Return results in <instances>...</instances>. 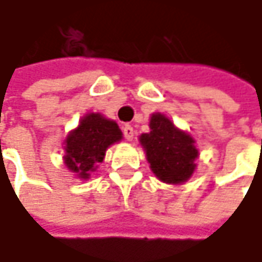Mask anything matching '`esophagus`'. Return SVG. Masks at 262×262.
Segmentation results:
<instances>
[{
	"instance_id": "34e87169",
	"label": "esophagus",
	"mask_w": 262,
	"mask_h": 262,
	"mask_svg": "<svg viewBox=\"0 0 262 262\" xmlns=\"http://www.w3.org/2000/svg\"><path fill=\"white\" fill-rule=\"evenodd\" d=\"M122 131H123V137H125L126 140H133V139H134L136 131H134V128H133L131 125H125Z\"/></svg>"
}]
</instances>
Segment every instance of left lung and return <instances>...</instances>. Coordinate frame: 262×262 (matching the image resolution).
Returning <instances> with one entry per match:
<instances>
[{"label": "left lung", "instance_id": "left-lung-1", "mask_svg": "<svg viewBox=\"0 0 262 262\" xmlns=\"http://www.w3.org/2000/svg\"><path fill=\"white\" fill-rule=\"evenodd\" d=\"M150 133L142 134L140 142L146 150L152 172L158 180L169 184L187 181L194 170L198 149L194 140L175 128L166 116L155 113L150 117Z\"/></svg>", "mask_w": 262, "mask_h": 262}]
</instances>
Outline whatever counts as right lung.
<instances>
[{
    "label": "right lung",
    "instance_id": "1",
    "mask_svg": "<svg viewBox=\"0 0 262 262\" xmlns=\"http://www.w3.org/2000/svg\"><path fill=\"white\" fill-rule=\"evenodd\" d=\"M120 139L122 133L116 122L96 113L84 116L64 142V163L69 170L85 180L95 170V164L104 160L107 147Z\"/></svg>",
    "mask_w": 262,
    "mask_h": 262
}]
</instances>
